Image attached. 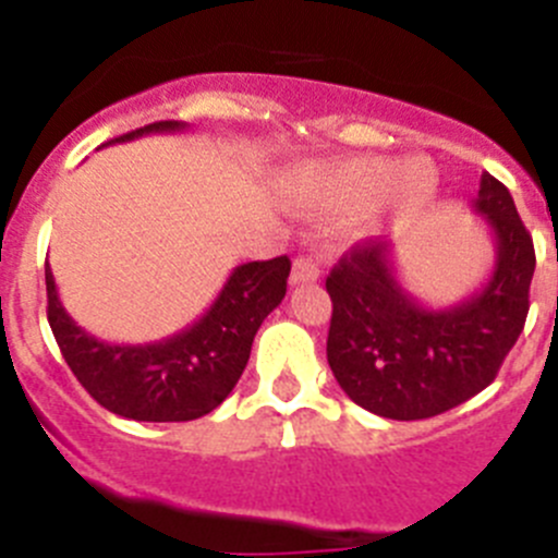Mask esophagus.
Wrapping results in <instances>:
<instances>
[{"instance_id": "esophagus-1", "label": "esophagus", "mask_w": 558, "mask_h": 558, "mask_svg": "<svg viewBox=\"0 0 558 558\" xmlns=\"http://www.w3.org/2000/svg\"><path fill=\"white\" fill-rule=\"evenodd\" d=\"M320 268L313 257H299L293 263V270H290V282L304 284V282H318Z\"/></svg>"}]
</instances>
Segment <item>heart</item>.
<instances>
[{
	"mask_svg": "<svg viewBox=\"0 0 558 558\" xmlns=\"http://www.w3.org/2000/svg\"><path fill=\"white\" fill-rule=\"evenodd\" d=\"M290 196L310 213L362 207V229L373 227L379 209H412L434 193V171L421 160L396 168L379 157L315 162L290 179Z\"/></svg>",
	"mask_w": 558,
	"mask_h": 558,
	"instance_id": "1",
	"label": "heart"
}]
</instances>
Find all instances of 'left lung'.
I'll use <instances>...</instances> for the list:
<instances>
[{"label":"left lung","instance_id":"obj_1","mask_svg":"<svg viewBox=\"0 0 558 558\" xmlns=\"http://www.w3.org/2000/svg\"><path fill=\"white\" fill-rule=\"evenodd\" d=\"M473 209L495 238V268L459 304L432 310L409 295L387 240L354 245L326 276V360L345 396L373 415L423 421L459 407L493 385L523 331L534 240L493 173H482Z\"/></svg>","mask_w":558,"mask_h":558}]
</instances>
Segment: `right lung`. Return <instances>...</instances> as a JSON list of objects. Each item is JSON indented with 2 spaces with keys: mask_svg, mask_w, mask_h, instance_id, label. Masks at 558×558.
Instances as JSON below:
<instances>
[{
  "mask_svg": "<svg viewBox=\"0 0 558 558\" xmlns=\"http://www.w3.org/2000/svg\"><path fill=\"white\" fill-rule=\"evenodd\" d=\"M179 130L185 124L157 121L110 143ZM288 257L238 265L196 324L160 342L112 345L71 320L60 304L52 268L46 265V318L76 381L101 407L130 421H196L223 403L238 385L254 335L288 293Z\"/></svg>",
  "mask_w": 558,
  "mask_h": 558,
  "instance_id": "right-lung-1",
  "label": "right lung"
}]
</instances>
